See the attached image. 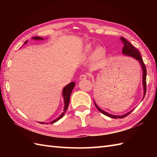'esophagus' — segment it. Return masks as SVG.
<instances>
[{
  "label": "esophagus",
  "instance_id": "34e87169",
  "mask_svg": "<svg viewBox=\"0 0 157 157\" xmlns=\"http://www.w3.org/2000/svg\"><path fill=\"white\" fill-rule=\"evenodd\" d=\"M87 78H88V75L86 74V73H84V74H82V75H80V76H79V79H82V80L87 79Z\"/></svg>",
  "mask_w": 157,
  "mask_h": 157
}]
</instances>
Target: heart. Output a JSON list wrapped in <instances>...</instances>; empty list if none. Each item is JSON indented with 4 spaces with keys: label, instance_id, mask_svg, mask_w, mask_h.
<instances>
[{
    "label": "heart",
    "instance_id": "1",
    "mask_svg": "<svg viewBox=\"0 0 157 157\" xmlns=\"http://www.w3.org/2000/svg\"><path fill=\"white\" fill-rule=\"evenodd\" d=\"M91 46L90 45H88V46H86V52H90V50H91ZM97 53H98V51H97Z\"/></svg>",
    "mask_w": 157,
    "mask_h": 157
}]
</instances>
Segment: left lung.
<instances>
[{
    "instance_id": "left-lung-1",
    "label": "left lung",
    "mask_w": 157,
    "mask_h": 157,
    "mask_svg": "<svg viewBox=\"0 0 157 157\" xmlns=\"http://www.w3.org/2000/svg\"><path fill=\"white\" fill-rule=\"evenodd\" d=\"M121 39L122 42H123V45H124V46H123V50H122L123 54L125 55L129 56H132V57L136 59V60H138V61L140 62V63L141 64L142 71H143V86H144V98L145 94H146V66L144 65V61H143L142 58L140 55V53L138 49H136L134 46L131 44V43H129L124 38L121 37ZM94 105L96 106V107L98 109V111L101 113H102V114L108 116V117H109L114 118V119H117V118L121 119V118L125 117L128 116L129 113H131L132 111L128 113H126V114H125L124 115H120V116L119 115H113L111 114H109V113H106L104 111H102V110H101L97 105H96L95 102H94Z\"/></svg>"
}]
</instances>
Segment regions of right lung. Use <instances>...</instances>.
Segmentation results:
<instances>
[{
    "mask_svg": "<svg viewBox=\"0 0 157 157\" xmlns=\"http://www.w3.org/2000/svg\"><path fill=\"white\" fill-rule=\"evenodd\" d=\"M33 39L34 40H43L42 38L40 37H38V36H36V37H33ZM28 41H25L24 44H26ZM75 86V82H71L69 83V84L67 85L65 87H64L63 90V98H64V103H65V106H64V110H63V112L61 113V115H60L58 118H56V119L53 120L51 122V123H53L56 121H57L58 120H59L60 119H61L63 115H65V113L67 111V109L68 108V106L69 104V101H70V96H71V92L73 90V88H74ZM40 123H42L40 122Z\"/></svg>",
    "mask_w": 157,
    "mask_h": 157,
    "instance_id": "obj_1",
    "label": "right lung"
}]
</instances>
